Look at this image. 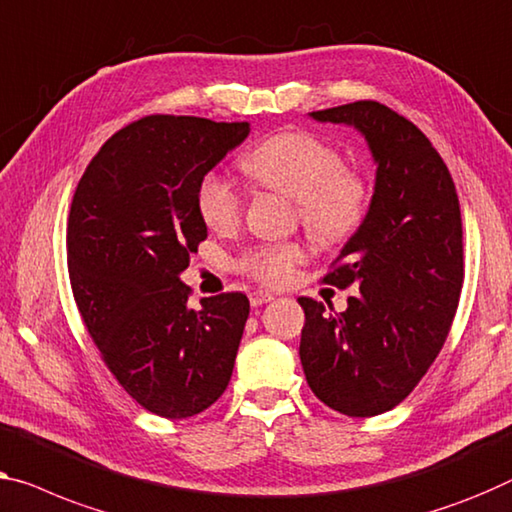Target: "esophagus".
Here are the masks:
<instances>
[{
    "label": "esophagus",
    "instance_id": "esophagus-1",
    "mask_svg": "<svg viewBox=\"0 0 512 512\" xmlns=\"http://www.w3.org/2000/svg\"><path fill=\"white\" fill-rule=\"evenodd\" d=\"M269 301H273V294H269V292H253L250 294V305H264V303H269Z\"/></svg>",
    "mask_w": 512,
    "mask_h": 512
}]
</instances>
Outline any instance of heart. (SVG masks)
<instances>
[{"label":"heart","mask_w":512,"mask_h":512,"mask_svg":"<svg viewBox=\"0 0 512 512\" xmlns=\"http://www.w3.org/2000/svg\"><path fill=\"white\" fill-rule=\"evenodd\" d=\"M239 165L255 186L296 200L305 232L317 243L335 246L363 225L368 186L342 167L338 151L317 137L276 133L250 149ZM195 207L209 230L230 232L241 220L243 197L230 179L209 172L197 183ZM303 257L299 243L257 246L239 259V269L264 285H285Z\"/></svg>","instance_id":"b5f03b06"}]
</instances>
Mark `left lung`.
Here are the masks:
<instances>
[{"instance_id": "8db88e82", "label": "left lung", "mask_w": 512, "mask_h": 512, "mask_svg": "<svg viewBox=\"0 0 512 512\" xmlns=\"http://www.w3.org/2000/svg\"><path fill=\"white\" fill-rule=\"evenodd\" d=\"M310 117L354 126L377 163L363 225L324 276L358 292L345 312L299 299V356L312 393L340 414L368 418L414 391L451 331L464 280L460 202L432 142L386 105L356 101Z\"/></svg>"}]
</instances>
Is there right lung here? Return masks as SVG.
Instances as JSON below:
<instances>
[{"label": "right lung", "mask_w": 512, "mask_h": 512, "mask_svg": "<svg viewBox=\"0 0 512 512\" xmlns=\"http://www.w3.org/2000/svg\"><path fill=\"white\" fill-rule=\"evenodd\" d=\"M248 133V121L151 114L114 133L75 188V303L112 375L156 416L200 414L230 384L248 296H207L193 310L179 276L207 239L197 183Z\"/></svg>", "instance_id": "obj_1"}]
</instances>
